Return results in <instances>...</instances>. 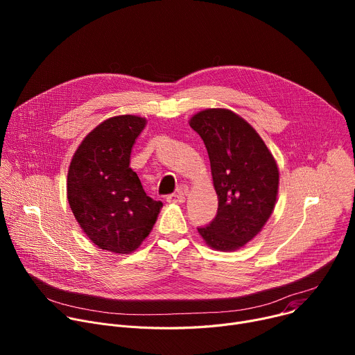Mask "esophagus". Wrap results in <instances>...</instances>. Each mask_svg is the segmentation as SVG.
I'll list each match as a JSON object with an SVG mask.
<instances>
[{
    "instance_id": "34e87169",
    "label": "esophagus",
    "mask_w": 355,
    "mask_h": 355,
    "mask_svg": "<svg viewBox=\"0 0 355 355\" xmlns=\"http://www.w3.org/2000/svg\"><path fill=\"white\" fill-rule=\"evenodd\" d=\"M166 199H167L168 204H184V202H185V196H184L182 192L171 193V195H168Z\"/></svg>"
}]
</instances>
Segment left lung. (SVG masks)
<instances>
[{
  "label": "left lung",
  "instance_id": "1",
  "mask_svg": "<svg viewBox=\"0 0 355 355\" xmlns=\"http://www.w3.org/2000/svg\"><path fill=\"white\" fill-rule=\"evenodd\" d=\"M189 126L208 150L219 204L215 219L198 232L215 250H237L259 234L274 211L277 163L260 135L229 110L200 111Z\"/></svg>",
  "mask_w": 355,
  "mask_h": 355
}]
</instances>
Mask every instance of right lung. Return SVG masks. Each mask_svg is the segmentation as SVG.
I'll use <instances>...</instances> for the list:
<instances>
[{
    "label": "right lung",
    "instance_id": "add662e5",
    "mask_svg": "<svg viewBox=\"0 0 355 355\" xmlns=\"http://www.w3.org/2000/svg\"><path fill=\"white\" fill-rule=\"evenodd\" d=\"M144 126L146 119L135 115L99 123L76 150L67 175V199L83 232L99 248L119 254L141 244L163 207L146 195L129 166Z\"/></svg>",
    "mask_w": 355,
    "mask_h": 355
}]
</instances>
